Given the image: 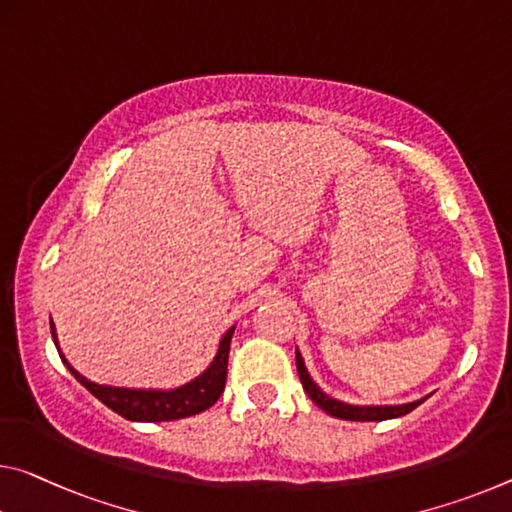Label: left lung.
Segmentation results:
<instances>
[{"mask_svg":"<svg viewBox=\"0 0 512 512\" xmlns=\"http://www.w3.org/2000/svg\"><path fill=\"white\" fill-rule=\"evenodd\" d=\"M296 369L300 376V383H303V389L307 396L319 405L323 412H328L330 417L337 419H346V421H383V419H394V417H403L417 408L419 403H424V399L412 401V403H403V405H351L344 401H337L328 396L326 392H321V387L314 383L310 373L305 369L303 355L298 353L296 348Z\"/></svg>","mask_w":512,"mask_h":512,"instance_id":"obj_1","label":"left lung"}]
</instances>
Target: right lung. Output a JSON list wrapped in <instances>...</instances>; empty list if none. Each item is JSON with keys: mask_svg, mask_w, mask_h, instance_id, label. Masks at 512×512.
Masks as SVG:
<instances>
[{"mask_svg": "<svg viewBox=\"0 0 512 512\" xmlns=\"http://www.w3.org/2000/svg\"><path fill=\"white\" fill-rule=\"evenodd\" d=\"M50 328H52L54 344L59 348V339H56V330L52 321H50ZM232 335H234V326L223 335L212 364H209L198 378H193L191 383L175 389H129V387L97 385L93 380L84 378L79 371L70 367L68 360L63 358L61 348H59V355L63 364L70 369L72 376H75L97 401H102L107 408L118 412L120 417H125L129 421H150V424H154V421L184 419L212 408L225 389L227 355H230Z\"/></svg>", "mask_w": 512, "mask_h": 512, "instance_id": "obj_1", "label": "right lung"}]
</instances>
